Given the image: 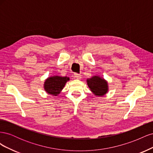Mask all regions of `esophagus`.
I'll use <instances>...</instances> for the list:
<instances>
[{"mask_svg": "<svg viewBox=\"0 0 153 153\" xmlns=\"http://www.w3.org/2000/svg\"><path fill=\"white\" fill-rule=\"evenodd\" d=\"M74 76H75V77L76 78H77V79H80V78H81V75H80V74L75 73V74H74Z\"/></svg>", "mask_w": 153, "mask_h": 153, "instance_id": "1", "label": "esophagus"}]
</instances>
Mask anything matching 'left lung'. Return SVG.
Listing matches in <instances>:
<instances>
[{
    "instance_id": "8db88e82",
    "label": "left lung",
    "mask_w": 153,
    "mask_h": 153,
    "mask_svg": "<svg viewBox=\"0 0 153 153\" xmlns=\"http://www.w3.org/2000/svg\"><path fill=\"white\" fill-rule=\"evenodd\" d=\"M87 85L96 96H103L108 92L107 82L98 76H94L87 79Z\"/></svg>"
}]
</instances>
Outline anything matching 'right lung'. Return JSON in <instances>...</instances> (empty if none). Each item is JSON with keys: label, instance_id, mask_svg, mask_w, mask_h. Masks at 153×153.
I'll list each match as a JSON object with an SVG mask.
<instances>
[{"label": "right lung", "instance_id": "obj_1", "mask_svg": "<svg viewBox=\"0 0 153 153\" xmlns=\"http://www.w3.org/2000/svg\"><path fill=\"white\" fill-rule=\"evenodd\" d=\"M68 80H69V78L67 76H54L49 77L45 82V90L50 94L57 96Z\"/></svg>", "mask_w": 153, "mask_h": 153}]
</instances>
